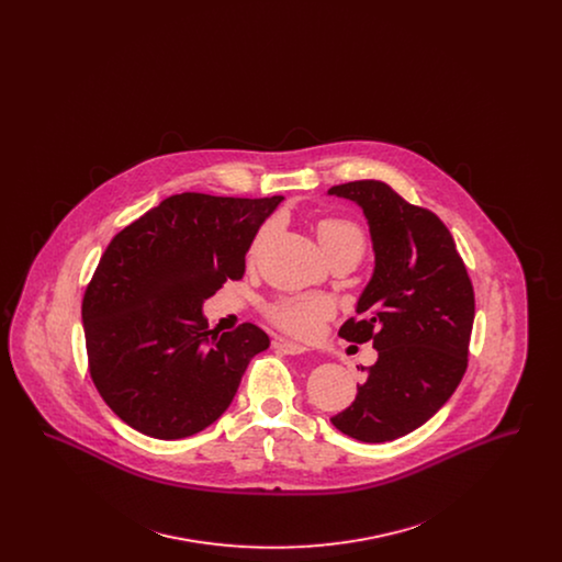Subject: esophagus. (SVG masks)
<instances>
[{"label":"esophagus","instance_id":"obj_1","mask_svg":"<svg viewBox=\"0 0 562 562\" xmlns=\"http://www.w3.org/2000/svg\"><path fill=\"white\" fill-rule=\"evenodd\" d=\"M276 349L278 351H282V353H286V356H299V353H305L307 348L305 346H299V344H293V341H276Z\"/></svg>","mask_w":562,"mask_h":562}]
</instances>
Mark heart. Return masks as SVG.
Masks as SVG:
<instances>
[{"label":"heart","instance_id":"b5f03b06","mask_svg":"<svg viewBox=\"0 0 562 562\" xmlns=\"http://www.w3.org/2000/svg\"><path fill=\"white\" fill-rule=\"evenodd\" d=\"M269 232H271V223H266L257 232L248 250L250 259L257 255V250L268 238ZM318 240L330 259L351 257L360 261L367 248L364 229L356 221L344 218V216L322 218L318 223ZM266 316L282 333L301 341H312L321 335L324 324L335 316V305L326 296H282L269 303L266 307Z\"/></svg>","mask_w":562,"mask_h":562}]
</instances>
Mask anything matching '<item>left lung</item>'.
Here are the masks:
<instances>
[{
	"mask_svg": "<svg viewBox=\"0 0 562 562\" xmlns=\"http://www.w3.org/2000/svg\"><path fill=\"white\" fill-rule=\"evenodd\" d=\"M356 202L369 221L374 271L339 337L373 341L356 401L330 417L362 442H387L424 426L453 396L468 369L474 286L453 236L436 214L408 204L381 181L328 189Z\"/></svg>",
	"mask_w": 562,
	"mask_h": 562,
	"instance_id": "8db88e82",
	"label": "left lung"
}]
</instances>
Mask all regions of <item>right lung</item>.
<instances>
[{"label": "right lung", "mask_w": 562, "mask_h": 562, "mask_svg": "<svg viewBox=\"0 0 562 562\" xmlns=\"http://www.w3.org/2000/svg\"><path fill=\"white\" fill-rule=\"evenodd\" d=\"M186 191L109 241L81 301L88 371L101 398L131 428L179 440L232 404L269 337L244 322L213 333L202 303L241 280L261 223L282 202Z\"/></svg>", "instance_id": "add662e5"}]
</instances>
